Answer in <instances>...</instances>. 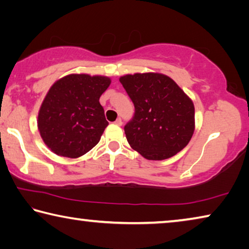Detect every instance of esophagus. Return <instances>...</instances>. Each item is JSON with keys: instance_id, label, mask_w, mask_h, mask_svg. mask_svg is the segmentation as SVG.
<instances>
[{"instance_id": "34e87169", "label": "esophagus", "mask_w": 249, "mask_h": 249, "mask_svg": "<svg viewBox=\"0 0 249 249\" xmlns=\"http://www.w3.org/2000/svg\"><path fill=\"white\" fill-rule=\"evenodd\" d=\"M114 123L116 124V125H122V119H120V117H119V119H117L115 122H114Z\"/></svg>"}]
</instances>
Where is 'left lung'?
Masks as SVG:
<instances>
[{"label":"left lung","mask_w":249,"mask_h":249,"mask_svg":"<svg viewBox=\"0 0 249 249\" xmlns=\"http://www.w3.org/2000/svg\"><path fill=\"white\" fill-rule=\"evenodd\" d=\"M120 82L135 107L124 126L128 144L149 160L170 158L195 132V107L174 80L160 73H135Z\"/></svg>","instance_id":"8db88e82"}]
</instances>
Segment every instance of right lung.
I'll use <instances>...</instances> for the list:
<instances>
[{"instance_id": "obj_1", "label": "right lung", "mask_w": 249, "mask_h": 249, "mask_svg": "<svg viewBox=\"0 0 249 249\" xmlns=\"http://www.w3.org/2000/svg\"><path fill=\"white\" fill-rule=\"evenodd\" d=\"M111 80L69 74L53 84L38 114L40 136L54 154L78 158L100 142L108 125L99 99Z\"/></svg>"}]
</instances>
